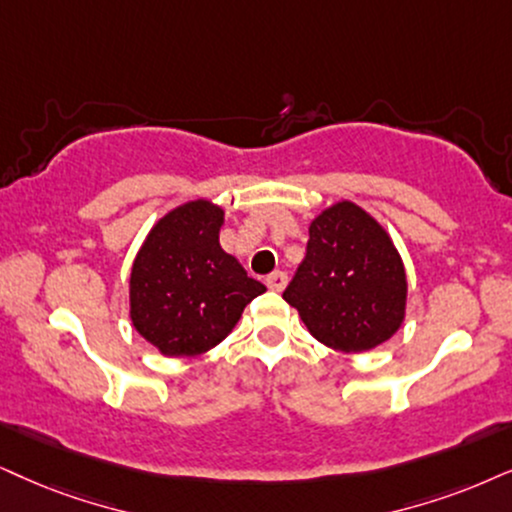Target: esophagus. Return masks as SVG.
Wrapping results in <instances>:
<instances>
[{
    "label": "esophagus",
    "instance_id": "obj_1",
    "mask_svg": "<svg viewBox=\"0 0 512 512\" xmlns=\"http://www.w3.org/2000/svg\"><path fill=\"white\" fill-rule=\"evenodd\" d=\"M267 286L271 290H276V293H281V290L288 286V274H286V271H274V274H269L267 276Z\"/></svg>",
    "mask_w": 512,
    "mask_h": 512
}]
</instances>
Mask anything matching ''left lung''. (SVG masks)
Wrapping results in <instances>:
<instances>
[{
	"label": "left lung",
	"instance_id": "left-lung-1",
	"mask_svg": "<svg viewBox=\"0 0 512 512\" xmlns=\"http://www.w3.org/2000/svg\"><path fill=\"white\" fill-rule=\"evenodd\" d=\"M283 300L326 347L368 352L404 321V262L383 226L359 205L340 200L309 224L307 255Z\"/></svg>",
	"mask_w": 512,
	"mask_h": 512
}]
</instances>
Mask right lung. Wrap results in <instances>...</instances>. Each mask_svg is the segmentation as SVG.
Instances as JSON below:
<instances>
[{
	"label": "right lung",
	"mask_w": 512,
	"mask_h": 512,
	"mask_svg": "<svg viewBox=\"0 0 512 512\" xmlns=\"http://www.w3.org/2000/svg\"><path fill=\"white\" fill-rule=\"evenodd\" d=\"M224 210L191 200L148 231L129 276V319L165 357H196L234 331L245 304L262 295L219 245Z\"/></svg>",
	"instance_id": "obj_1"
}]
</instances>
